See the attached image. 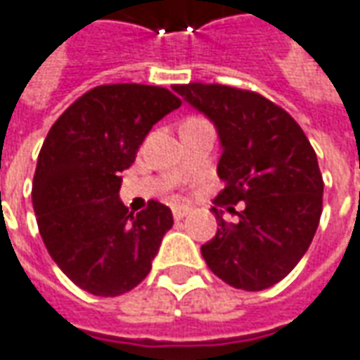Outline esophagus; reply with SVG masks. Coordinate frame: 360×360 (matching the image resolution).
I'll return each mask as SVG.
<instances>
[{"label":"esophagus","instance_id":"obj_1","mask_svg":"<svg viewBox=\"0 0 360 360\" xmlns=\"http://www.w3.org/2000/svg\"><path fill=\"white\" fill-rule=\"evenodd\" d=\"M187 213H189V207H185V205H177V207H173V217L181 221L183 217H187Z\"/></svg>","mask_w":360,"mask_h":360}]
</instances>
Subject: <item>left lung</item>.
Returning a JSON list of instances; mask_svg holds the SVG:
<instances>
[{"mask_svg": "<svg viewBox=\"0 0 360 360\" xmlns=\"http://www.w3.org/2000/svg\"><path fill=\"white\" fill-rule=\"evenodd\" d=\"M215 125L221 141L223 205H243L239 223H225L201 247L205 263L227 285L263 291L303 259L323 211V177L299 123L263 95L229 85H175ZM233 211V207H229Z\"/></svg>", "mask_w": 360, "mask_h": 360, "instance_id": "8db88e82", "label": "left lung"}]
</instances>
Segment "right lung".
<instances>
[{
  "instance_id": "add662e5",
  "label": "right lung",
  "mask_w": 360,
  "mask_h": 360,
  "mask_svg": "<svg viewBox=\"0 0 360 360\" xmlns=\"http://www.w3.org/2000/svg\"><path fill=\"white\" fill-rule=\"evenodd\" d=\"M177 107L181 99L165 87L99 85L47 133L33 175V211L51 259L83 291L117 297L149 275L173 213L159 201L129 213L119 199V175L151 127Z\"/></svg>"
}]
</instances>
